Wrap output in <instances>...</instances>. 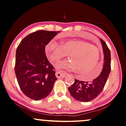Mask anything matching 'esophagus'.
<instances>
[{
	"label": "esophagus",
	"instance_id": "obj_1",
	"mask_svg": "<svg viewBox=\"0 0 126 126\" xmlns=\"http://www.w3.org/2000/svg\"><path fill=\"white\" fill-rule=\"evenodd\" d=\"M55 75L56 77L58 78V79H60V78H64L65 77V76H66V74L60 72V71H57L56 72Z\"/></svg>",
	"mask_w": 126,
	"mask_h": 126
}]
</instances>
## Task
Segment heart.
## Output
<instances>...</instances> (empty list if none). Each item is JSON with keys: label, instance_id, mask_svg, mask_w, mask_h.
Segmentation results:
<instances>
[{"label": "heart", "instance_id": "b5f03b06", "mask_svg": "<svg viewBox=\"0 0 126 126\" xmlns=\"http://www.w3.org/2000/svg\"><path fill=\"white\" fill-rule=\"evenodd\" d=\"M47 56L52 62L59 61L69 54V60L60 62L57 67L67 70H77L85 74L88 80L96 79L101 72L99 67H95L101 57L99 49L96 46L84 41L68 39L61 43L53 39L45 47Z\"/></svg>", "mask_w": 126, "mask_h": 126}]
</instances>
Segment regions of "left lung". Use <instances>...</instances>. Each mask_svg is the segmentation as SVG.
<instances>
[{
  "label": "left lung",
  "instance_id": "left-lung-1",
  "mask_svg": "<svg viewBox=\"0 0 126 126\" xmlns=\"http://www.w3.org/2000/svg\"><path fill=\"white\" fill-rule=\"evenodd\" d=\"M104 54L103 68L99 76L91 81H82L75 79L72 85L68 87V91L77 101L90 102L96 98L102 91L111 70L110 52L107 45L100 39Z\"/></svg>",
  "mask_w": 126,
  "mask_h": 126
}]
</instances>
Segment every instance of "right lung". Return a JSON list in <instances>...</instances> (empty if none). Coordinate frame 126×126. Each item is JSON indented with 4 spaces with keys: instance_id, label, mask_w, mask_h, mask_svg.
Returning <instances> with one entry per match:
<instances>
[{
    "instance_id": "right-lung-1",
    "label": "right lung",
    "mask_w": 126,
    "mask_h": 126,
    "mask_svg": "<svg viewBox=\"0 0 126 126\" xmlns=\"http://www.w3.org/2000/svg\"><path fill=\"white\" fill-rule=\"evenodd\" d=\"M59 32L39 30L25 36L18 46L14 70L24 94L39 101L50 94L57 79L45 47Z\"/></svg>"
}]
</instances>
